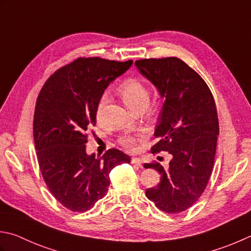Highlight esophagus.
<instances>
[{"label":"esophagus","mask_w":251,"mask_h":251,"mask_svg":"<svg viewBox=\"0 0 251 251\" xmlns=\"http://www.w3.org/2000/svg\"><path fill=\"white\" fill-rule=\"evenodd\" d=\"M131 163L138 165V166H141L142 161H141V159H139V158H131Z\"/></svg>","instance_id":"1"}]
</instances>
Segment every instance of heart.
Masks as SVG:
<instances>
[{"label": "heart", "instance_id": "heart-1", "mask_svg": "<svg viewBox=\"0 0 251 251\" xmlns=\"http://www.w3.org/2000/svg\"><path fill=\"white\" fill-rule=\"evenodd\" d=\"M120 95L122 99L124 100L126 105L129 109L134 110L137 106L141 104L149 103V91L147 89V87L141 81L137 79H128L126 80L120 88ZM107 101H109V95L104 92L100 98V101L98 103L97 106V119L101 120L103 116V112H104L105 105ZM121 145L125 147L128 150H135L136 149V138L132 136L125 135L122 136L120 139Z\"/></svg>", "mask_w": 251, "mask_h": 251}]
</instances>
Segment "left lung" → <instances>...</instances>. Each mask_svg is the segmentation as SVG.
Segmentation results:
<instances>
[{
  "label": "left lung",
  "mask_w": 251,
  "mask_h": 251,
  "mask_svg": "<svg viewBox=\"0 0 251 251\" xmlns=\"http://www.w3.org/2000/svg\"><path fill=\"white\" fill-rule=\"evenodd\" d=\"M137 70L156 90L163 104L151 152L168 151V168L145 164L161 175L156 187L146 190L147 198L165 213L190 208L202 195L212 173L219 120L209 87L193 68L177 57L135 62Z\"/></svg>",
  "instance_id": "left-lung-1"
}]
</instances>
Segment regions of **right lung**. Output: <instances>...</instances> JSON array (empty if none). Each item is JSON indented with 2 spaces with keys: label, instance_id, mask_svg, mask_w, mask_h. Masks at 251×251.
<instances>
[{
  "label": "right lung",
  "instance_id": "obj_1",
  "mask_svg": "<svg viewBox=\"0 0 251 251\" xmlns=\"http://www.w3.org/2000/svg\"><path fill=\"white\" fill-rule=\"evenodd\" d=\"M99 57L78 58L56 71L39 93L33 119L38 162L48 188L64 207L90 210L107 193L110 172L130 158L117 149L88 154L86 131L97 122L105 88L131 66Z\"/></svg>",
  "mask_w": 251,
  "mask_h": 251
}]
</instances>
